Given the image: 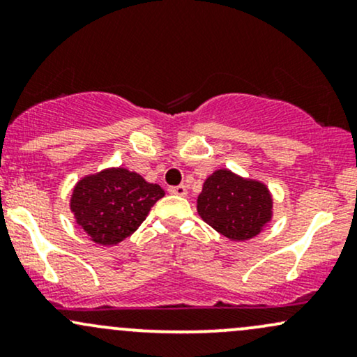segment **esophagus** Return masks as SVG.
Masks as SVG:
<instances>
[{
  "label": "esophagus",
  "mask_w": 357,
  "mask_h": 357,
  "mask_svg": "<svg viewBox=\"0 0 357 357\" xmlns=\"http://www.w3.org/2000/svg\"><path fill=\"white\" fill-rule=\"evenodd\" d=\"M171 195H176V196H186L188 195V188L184 186V184H179V186H173L169 190Z\"/></svg>",
  "instance_id": "esophagus-1"
}]
</instances>
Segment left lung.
<instances>
[{"instance_id": "1", "label": "left lung", "mask_w": 357, "mask_h": 357, "mask_svg": "<svg viewBox=\"0 0 357 357\" xmlns=\"http://www.w3.org/2000/svg\"><path fill=\"white\" fill-rule=\"evenodd\" d=\"M272 195L264 183L228 169L208 176L198 196L199 216L233 241L257 236L272 220Z\"/></svg>"}]
</instances>
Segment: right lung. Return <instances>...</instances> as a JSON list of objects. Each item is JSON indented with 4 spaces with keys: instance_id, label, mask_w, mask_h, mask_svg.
<instances>
[{
    "instance_id": "right-lung-1",
    "label": "right lung",
    "mask_w": 357,
    "mask_h": 357,
    "mask_svg": "<svg viewBox=\"0 0 357 357\" xmlns=\"http://www.w3.org/2000/svg\"><path fill=\"white\" fill-rule=\"evenodd\" d=\"M162 196L159 184L124 167H110L77 183L70 210L92 241L107 247L132 235Z\"/></svg>"
}]
</instances>
